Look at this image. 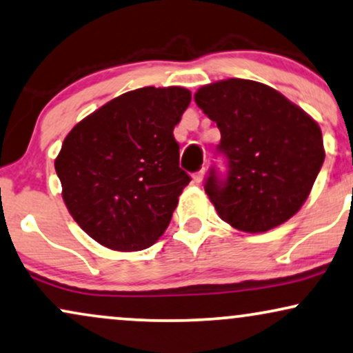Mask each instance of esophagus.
I'll return each mask as SVG.
<instances>
[{"mask_svg": "<svg viewBox=\"0 0 353 353\" xmlns=\"http://www.w3.org/2000/svg\"><path fill=\"white\" fill-rule=\"evenodd\" d=\"M203 176H205V168H202V169H200V171L195 172L194 176H192V179H194L195 184H200V182L203 181Z\"/></svg>", "mask_w": 353, "mask_h": 353, "instance_id": "esophagus-1", "label": "esophagus"}]
</instances>
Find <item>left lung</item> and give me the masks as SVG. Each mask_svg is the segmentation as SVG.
I'll use <instances>...</instances> for the list:
<instances>
[{"mask_svg":"<svg viewBox=\"0 0 353 353\" xmlns=\"http://www.w3.org/2000/svg\"><path fill=\"white\" fill-rule=\"evenodd\" d=\"M195 102L220 128L218 153L205 192L221 220L246 233H264L290 220L310 195L324 163L323 133L305 110L251 79L202 86Z\"/></svg>","mask_w":353,"mask_h":353,"instance_id":"8db88e82","label":"left lung"}]
</instances>
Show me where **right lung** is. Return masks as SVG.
<instances>
[{
  "instance_id": "right-lung-1",
  "label": "right lung",
  "mask_w": 353,
  "mask_h": 353,
  "mask_svg": "<svg viewBox=\"0 0 353 353\" xmlns=\"http://www.w3.org/2000/svg\"><path fill=\"white\" fill-rule=\"evenodd\" d=\"M185 88H140L109 101L66 135L55 159L61 195L84 233L114 251H141L166 231L190 176L172 132Z\"/></svg>"
}]
</instances>
